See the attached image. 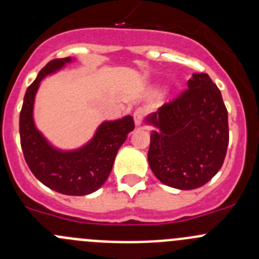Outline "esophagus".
<instances>
[{
    "label": "esophagus",
    "instance_id": "1",
    "mask_svg": "<svg viewBox=\"0 0 259 259\" xmlns=\"http://www.w3.org/2000/svg\"><path fill=\"white\" fill-rule=\"evenodd\" d=\"M145 115H146V111H145V109H143V108H138L137 110L134 111V121H135V125H137V126H139V125L142 124L143 120L145 119Z\"/></svg>",
    "mask_w": 259,
    "mask_h": 259
}]
</instances>
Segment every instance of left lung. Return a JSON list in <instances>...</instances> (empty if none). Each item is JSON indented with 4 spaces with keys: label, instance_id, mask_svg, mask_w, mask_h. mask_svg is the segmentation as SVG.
<instances>
[{
    "label": "left lung",
    "instance_id": "obj_1",
    "mask_svg": "<svg viewBox=\"0 0 259 259\" xmlns=\"http://www.w3.org/2000/svg\"><path fill=\"white\" fill-rule=\"evenodd\" d=\"M188 89L164 104L148 121V160L154 176L182 190L208 183L223 165L229 142L228 111L208 74H193Z\"/></svg>",
    "mask_w": 259,
    "mask_h": 259
}]
</instances>
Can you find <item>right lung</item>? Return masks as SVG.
Instances as JSON below:
<instances>
[{
	"mask_svg": "<svg viewBox=\"0 0 259 259\" xmlns=\"http://www.w3.org/2000/svg\"><path fill=\"white\" fill-rule=\"evenodd\" d=\"M70 61V57L51 60L26 90L20 113L21 148L28 168L42 184L61 194L86 195L106 182L117 150L135 125L129 115L101 124L94 139L79 150L59 151L52 148L33 124V100L40 81Z\"/></svg>",
	"mask_w": 259,
	"mask_h": 259,
	"instance_id": "add662e5",
	"label": "right lung"
}]
</instances>
